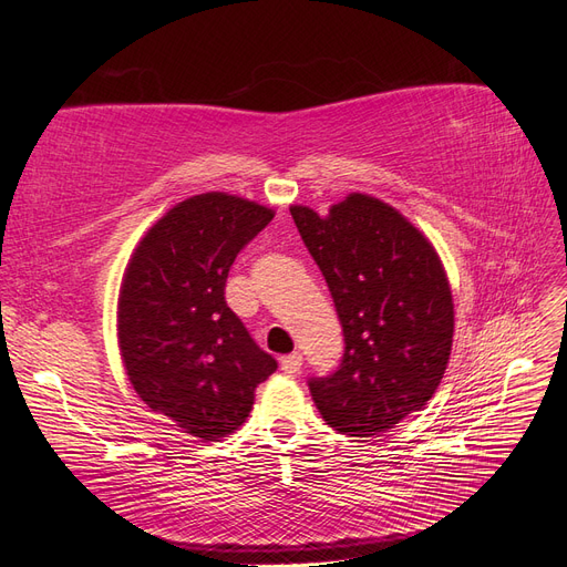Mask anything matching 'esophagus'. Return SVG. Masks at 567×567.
Segmentation results:
<instances>
[{
	"label": "esophagus",
	"instance_id": "esophagus-1",
	"mask_svg": "<svg viewBox=\"0 0 567 567\" xmlns=\"http://www.w3.org/2000/svg\"><path fill=\"white\" fill-rule=\"evenodd\" d=\"M281 369L286 371V373H298L300 369H302V354L300 352H290V354H286L284 359H281Z\"/></svg>",
	"mask_w": 567,
	"mask_h": 567
}]
</instances>
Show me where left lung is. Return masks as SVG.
Segmentation results:
<instances>
[{
	"mask_svg": "<svg viewBox=\"0 0 567 567\" xmlns=\"http://www.w3.org/2000/svg\"><path fill=\"white\" fill-rule=\"evenodd\" d=\"M331 290L346 338L340 367L310 379L333 431L381 435L433 398L450 362L454 302L431 241L388 203L350 194L319 217L290 208Z\"/></svg>",
	"mask_w": 567,
	"mask_h": 567,
	"instance_id": "8db88e82",
	"label": "left lung"
}]
</instances>
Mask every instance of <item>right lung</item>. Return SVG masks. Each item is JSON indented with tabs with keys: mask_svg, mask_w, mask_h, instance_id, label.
<instances>
[{
	"mask_svg": "<svg viewBox=\"0 0 567 567\" xmlns=\"http://www.w3.org/2000/svg\"><path fill=\"white\" fill-rule=\"evenodd\" d=\"M274 213L221 192L182 200L148 229L117 298L130 383L182 433L219 440L248 419L277 371L225 300L229 269Z\"/></svg>",
	"mask_w": 567,
	"mask_h": 567,
	"instance_id": "obj_1",
	"label": "right lung"
}]
</instances>
